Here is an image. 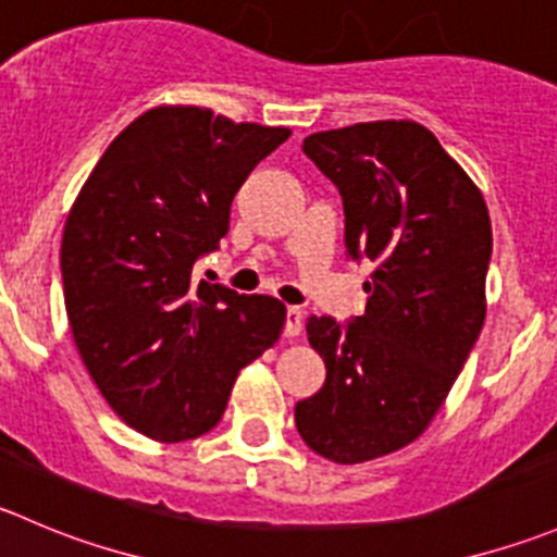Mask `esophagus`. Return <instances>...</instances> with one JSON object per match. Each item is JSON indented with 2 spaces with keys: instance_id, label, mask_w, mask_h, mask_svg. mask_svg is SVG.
<instances>
[{
  "instance_id": "34e87169",
  "label": "esophagus",
  "mask_w": 557,
  "mask_h": 557,
  "mask_svg": "<svg viewBox=\"0 0 557 557\" xmlns=\"http://www.w3.org/2000/svg\"><path fill=\"white\" fill-rule=\"evenodd\" d=\"M301 326H305V312L299 310V307H288L285 310V337H299L301 334Z\"/></svg>"
}]
</instances>
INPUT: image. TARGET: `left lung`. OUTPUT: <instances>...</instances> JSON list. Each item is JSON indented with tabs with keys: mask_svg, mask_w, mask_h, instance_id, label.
Segmentation results:
<instances>
[{
	"mask_svg": "<svg viewBox=\"0 0 557 557\" xmlns=\"http://www.w3.org/2000/svg\"><path fill=\"white\" fill-rule=\"evenodd\" d=\"M301 152L343 198L345 256L375 267L364 315L307 318L326 381L296 403L305 444L354 466L419 438L444 405L487 312L493 225L482 193L422 124L326 129Z\"/></svg>",
	"mask_w": 557,
	"mask_h": 557,
	"instance_id": "1",
	"label": "left lung"
}]
</instances>
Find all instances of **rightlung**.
Returning a JSON list of instances; mask_svg holds the SVG:
<instances>
[{
	"label": "right lung",
	"instance_id": "right-lung-1",
	"mask_svg": "<svg viewBox=\"0 0 557 557\" xmlns=\"http://www.w3.org/2000/svg\"><path fill=\"white\" fill-rule=\"evenodd\" d=\"M288 135L207 108H152L113 138L70 209L62 285L75 345L106 403L147 438L209 433L242 367L280 339L285 305L196 283L193 269Z\"/></svg>",
	"mask_w": 557,
	"mask_h": 557
}]
</instances>
